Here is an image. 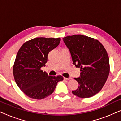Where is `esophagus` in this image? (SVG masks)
<instances>
[{"instance_id":"34e87169","label":"esophagus","mask_w":121,"mask_h":121,"mask_svg":"<svg viewBox=\"0 0 121 121\" xmlns=\"http://www.w3.org/2000/svg\"><path fill=\"white\" fill-rule=\"evenodd\" d=\"M72 79V78H64V80H70V79Z\"/></svg>"}]
</instances>
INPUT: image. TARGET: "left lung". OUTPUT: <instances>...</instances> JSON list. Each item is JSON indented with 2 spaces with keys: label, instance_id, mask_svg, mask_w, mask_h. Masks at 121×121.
Here are the masks:
<instances>
[{
  "label": "left lung",
  "instance_id": "1",
  "mask_svg": "<svg viewBox=\"0 0 121 121\" xmlns=\"http://www.w3.org/2000/svg\"><path fill=\"white\" fill-rule=\"evenodd\" d=\"M73 64L80 68V77L74 79L79 87L72 93L80 98H89L100 92L110 73L107 51L97 39L82 35L64 37Z\"/></svg>",
  "mask_w": 121,
  "mask_h": 121
}]
</instances>
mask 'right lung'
I'll use <instances>...</instances> for the list:
<instances>
[{"mask_svg": "<svg viewBox=\"0 0 121 121\" xmlns=\"http://www.w3.org/2000/svg\"><path fill=\"white\" fill-rule=\"evenodd\" d=\"M60 38L37 37L25 42L16 55L13 75L21 90L30 98L41 100L53 92L61 75L49 76L41 70L48 54L59 45Z\"/></svg>", "mask_w": 121, "mask_h": 121, "instance_id": "obj_1", "label": "right lung"}]
</instances>
